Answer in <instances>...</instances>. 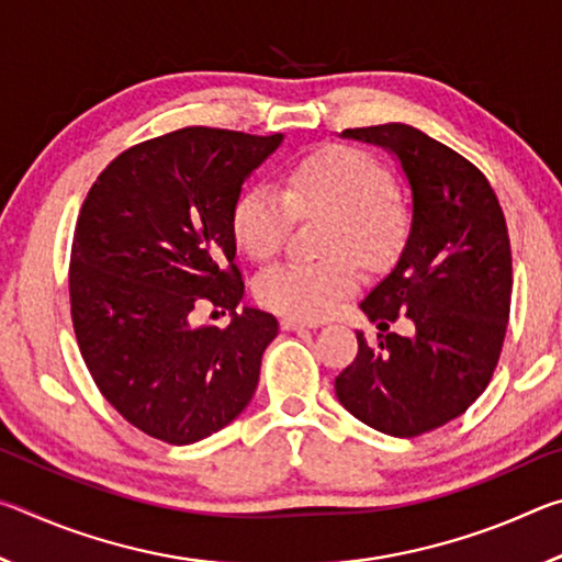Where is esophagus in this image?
I'll return each mask as SVG.
<instances>
[{"label": "esophagus", "instance_id": "34e87169", "mask_svg": "<svg viewBox=\"0 0 562 562\" xmlns=\"http://www.w3.org/2000/svg\"><path fill=\"white\" fill-rule=\"evenodd\" d=\"M280 327L284 331H302V329H315L317 325H315V322H302V319H294V317H284L280 322Z\"/></svg>", "mask_w": 562, "mask_h": 562}]
</instances>
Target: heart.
I'll return each instance as SVG.
<instances>
[{
    "label": "heart",
    "instance_id": "1",
    "mask_svg": "<svg viewBox=\"0 0 562 562\" xmlns=\"http://www.w3.org/2000/svg\"><path fill=\"white\" fill-rule=\"evenodd\" d=\"M297 215H331L325 252L335 258L278 262L255 282L265 307L297 319L331 315L359 288L352 254L379 268L394 258L406 235V213L394 201L392 173L361 148L335 146L294 160L284 170L282 190L247 186L233 205L235 243L252 260H268Z\"/></svg>",
    "mask_w": 562,
    "mask_h": 562
}]
</instances>
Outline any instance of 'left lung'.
<instances>
[{
  "label": "left lung",
  "instance_id": "left-lung-1",
  "mask_svg": "<svg viewBox=\"0 0 562 562\" xmlns=\"http://www.w3.org/2000/svg\"><path fill=\"white\" fill-rule=\"evenodd\" d=\"M341 138L389 150L412 188L404 250L361 312L382 331L406 314L415 335H376L372 347L357 331L337 398L372 429L412 439L461 416L498 364L513 288L506 217L486 176L424 131L384 123Z\"/></svg>",
  "mask_w": 562,
  "mask_h": 562
}]
</instances>
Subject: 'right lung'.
I'll list each match as a JSON object with an SVG mask.
<instances>
[{
	"label": "right lung",
	"instance_id": "right-lung-1",
	"mask_svg": "<svg viewBox=\"0 0 562 562\" xmlns=\"http://www.w3.org/2000/svg\"><path fill=\"white\" fill-rule=\"evenodd\" d=\"M282 133L190 126L113 158L81 205L71 245L76 341L106 402L154 439L186 446L221 431L258 389L278 319L243 307L233 205ZM201 303L225 330L193 328Z\"/></svg>",
	"mask_w": 562,
	"mask_h": 562
}]
</instances>
